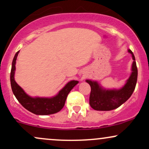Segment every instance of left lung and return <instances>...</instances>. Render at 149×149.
<instances>
[{
    "label": "left lung",
    "mask_w": 149,
    "mask_h": 149,
    "mask_svg": "<svg viewBox=\"0 0 149 149\" xmlns=\"http://www.w3.org/2000/svg\"><path fill=\"white\" fill-rule=\"evenodd\" d=\"M132 54L133 62L132 73L125 85L119 90H106L100 86L97 81L86 80L91 87L90 95V105L96 111H111L120 107L127 101L134 92L137 81V67L133 52L128 49Z\"/></svg>",
    "instance_id": "8db88e82"
}]
</instances>
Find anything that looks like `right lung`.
I'll list each match as a JSON object with an SVG mask.
<instances>
[{"mask_svg": "<svg viewBox=\"0 0 149 149\" xmlns=\"http://www.w3.org/2000/svg\"><path fill=\"white\" fill-rule=\"evenodd\" d=\"M15 54L12 63L11 73H10V83L13 94L18 102L30 112L36 115H50L59 112L64 107L68 95L75 85L78 83L77 80H71L63 88L56 96L46 98V97H31L29 96L23 89L15 80V64L19 54Z\"/></svg>", "mask_w": 149, "mask_h": 149, "instance_id": "right-lung-1", "label": "right lung"}]
</instances>
